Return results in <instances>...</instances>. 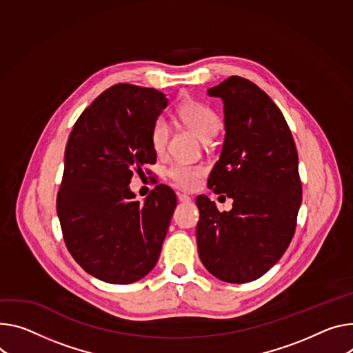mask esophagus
Wrapping results in <instances>:
<instances>
[{
  "mask_svg": "<svg viewBox=\"0 0 353 353\" xmlns=\"http://www.w3.org/2000/svg\"><path fill=\"white\" fill-rule=\"evenodd\" d=\"M177 199L180 203H190L191 201V197L187 196V194H183V193H179L177 194Z\"/></svg>",
  "mask_w": 353,
  "mask_h": 353,
  "instance_id": "obj_1",
  "label": "esophagus"
}]
</instances>
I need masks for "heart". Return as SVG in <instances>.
I'll list each match as a JSON object with an SVG mask.
<instances>
[{"label": "heart", "mask_w": 353, "mask_h": 353, "mask_svg": "<svg viewBox=\"0 0 353 353\" xmlns=\"http://www.w3.org/2000/svg\"><path fill=\"white\" fill-rule=\"evenodd\" d=\"M177 114L190 130H193L199 135V138L203 139L204 142L211 141L219 130V125H221L219 117L211 107H208L204 103L194 101V100L187 101L179 108ZM168 138H169L168 122L163 118H157L152 126V145L157 153L165 149L168 143ZM204 173H205V169L201 165H190V163H181V162L173 163L168 169L169 179L177 187L184 190L194 188Z\"/></svg>", "instance_id": "obj_1"}]
</instances>
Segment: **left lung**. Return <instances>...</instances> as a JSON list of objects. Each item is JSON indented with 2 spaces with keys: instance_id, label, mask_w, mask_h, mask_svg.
Listing matches in <instances>:
<instances>
[{
  "instance_id": "8db88e82",
  "label": "left lung",
  "mask_w": 353,
  "mask_h": 353,
  "mask_svg": "<svg viewBox=\"0 0 353 353\" xmlns=\"http://www.w3.org/2000/svg\"><path fill=\"white\" fill-rule=\"evenodd\" d=\"M208 95L222 100L225 115L208 187L234 204L219 212L207 196L196 199L199 254L216 279L248 283L274 266L294 236L303 200L297 148L281 111L254 83L231 76Z\"/></svg>"
}]
</instances>
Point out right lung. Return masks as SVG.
Wrapping results in <instances>:
<instances>
[{"label": "right lung", "mask_w": 353, "mask_h": 353, "mask_svg": "<svg viewBox=\"0 0 353 353\" xmlns=\"http://www.w3.org/2000/svg\"><path fill=\"white\" fill-rule=\"evenodd\" d=\"M168 105L163 92L119 83L76 121L56 199L73 259L105 283L130 284L156 265L177 199L159 184L145 203L128 187L134 170L156 163L152 126Z\"/></svg>", "instance_id": "right-lung-1"}]
</instances>
